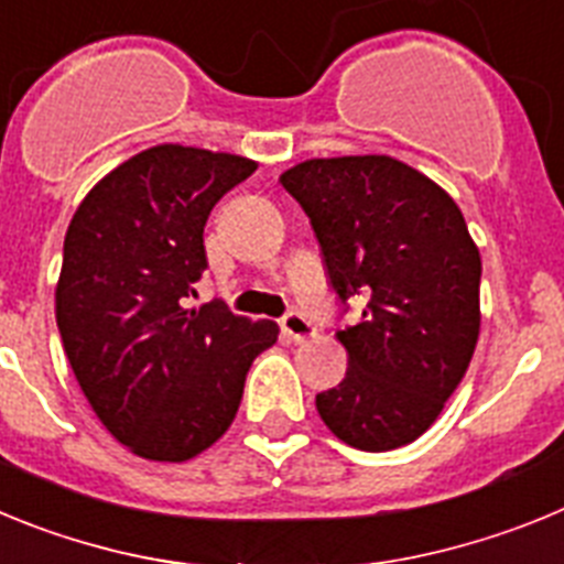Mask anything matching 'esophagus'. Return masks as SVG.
<instances>
[{
	"mask_svg": "<svg viewBox=\"0 0 564 564\" xmlns=\"http://www.w3.org/2000/svg\"><path fill=\"white\" fill-rule=\"evenodd\" d=\"M282 330L288 333V338L293 341H307L313 336V322L307 316H302L299 311H288L285 318H282Z\"/></svg>",
	"mask_w": 564,
	"mask_h": 564,
	"instance_id": "obj_1",
	"label": "esophagus"
}]
</instances>
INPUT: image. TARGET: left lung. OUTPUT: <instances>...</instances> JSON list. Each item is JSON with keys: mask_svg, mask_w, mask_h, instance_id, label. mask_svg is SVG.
Instances as JSON below:
<instances>
[{"mask_svg": "<svg viewBox=\"0 0 564 564\" xmlns=\"http://www.w3.org/2000/svg\"><path fill=\"white\" fill-rule=\"evenodd\" d=\"M282 186L311 220L327 279L358 325L338 330L350 370L318 392L338 441L390 452L430 430L480 336V251L449 194L387 154L318 158Z\"/></svg>", "mask_w": 564, "mask_h": 564, "instance_id": "left-lung-1", "label": "left lung"}]
</instances>
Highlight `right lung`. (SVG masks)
I'll return each mask as SVG.
<instances>
[{"mask_svg":"<svg viewBox=\"0 0 564 564\" xmlns=\"http://www.w3.org/2000/svg\"><path fill=\"white\" fill-rule=\"evenodd\" d=\"M253 169L239 154L152 147L84 197L64 237V352L98 421L147 460H188L226 435L251 361L276 341V325L220 299L183 307L208 268V214Z\"/></svg>","mask_w":564,"mask_h":564,"instance_id":"obj_1","label":"right lung"}]
</instances>
